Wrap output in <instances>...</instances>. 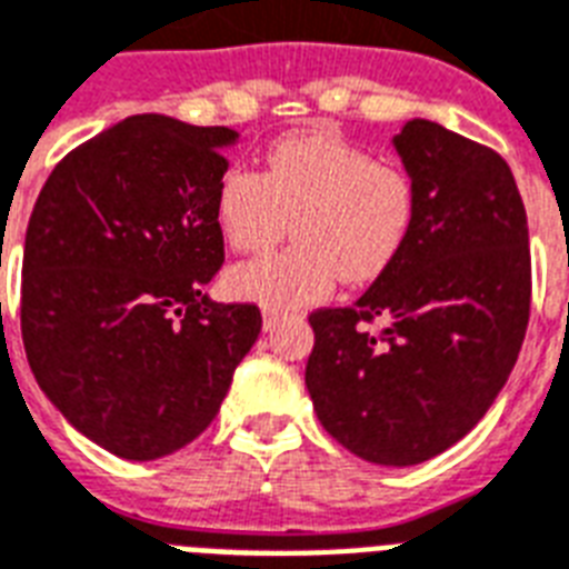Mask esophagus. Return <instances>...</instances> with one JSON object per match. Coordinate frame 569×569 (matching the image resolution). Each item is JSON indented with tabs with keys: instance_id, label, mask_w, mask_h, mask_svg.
<instances>
[{
	"instance_id": "34e87169",
	"label": "esophagus",
	"mask_w": 569,
	"mask_h": 569,
	"mask_svg": "<svg viewBox=\"0 0 569 569\" xmlns=\"http://www.w3.org/2000/svg\"><path fill=\"white\" fill-rule=\"evenodd\" d=\"M284 317H288V311H281V308H267V311H263V329H276Z\"/></svg>"
}]
</instances>
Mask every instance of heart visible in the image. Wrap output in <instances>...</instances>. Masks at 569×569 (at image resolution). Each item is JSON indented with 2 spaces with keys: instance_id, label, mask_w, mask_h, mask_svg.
<instances>
[{
  "instance_id": "b5f03b06",
  "label": "heart",
  "mask_w": 569,
  "mask_h": 569,
  "mask_svg": "<svg viewBox=\"0 0 569 569\" xmlns=\"http://www.w3.org/2000/svg\"><path fill=\"white\" fill-rule=\"evenodd\" d=\"M297 231L288 252L238 263L231 297L263 308L317 302L335 288L379 279L402 252L413 222V184L329 131L279 140L267 172L229 170L217 188V226L238 252H263Z\"/></svg>"
}]
</instances>
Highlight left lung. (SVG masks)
<instances>
[{
    "label": "left lung",
    "mask_w": 569,
    "mask_h": 569,
    "mask_svg": "<svg viewBox=\"0 0 569 569\" xmlns=\"http://www.w3.org/2000/svg\"><path fill=\"white\" fill-rule=\"evenodd\" d=\"M393 147L413 184L406 247L356 306L308 317L306 385L340 447L411 467L465 438L515 370L531 256L520 190L493 149L431 120H408Z\"/></svg>",
    "instance_id": "1"
}]
</instances>
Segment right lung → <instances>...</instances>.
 <instances>
[{
	"instance_id": "1",
	"label": "right lung",
	"mask_w": 569,
	"mask_h": 569,
	"mask_svg": "<svg viewBox=\"0 0 569 569\" xmlns=\"http://www.w3.org/2000/svg\"><path fill=\"white\" fill-rule=\"evenodd\" d=\"M238 131L138 113L58 161L22 249L29 367L70 426L156 461L211 426L261 331L222 306L217 188Z\"/></svg>"
}]
</instances>
